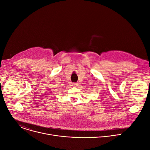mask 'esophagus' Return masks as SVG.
<instances>
[{
    "instance_id": "obj_1",
    "label": "esophagus",
    "mask_w": 150,
    "mask_h": 150,
    "mask_svg": "<svg viewBox=\"0 0 150 150\" xmlns=\"http://www.w3.org/2000/svg\"><path fill=\"white\" fill-rule=\"evenodd\" d=\"M72 85H73V86H74V87H77V86H79V83H73L72 84Z\"/></svg>"
}]
</instances>
